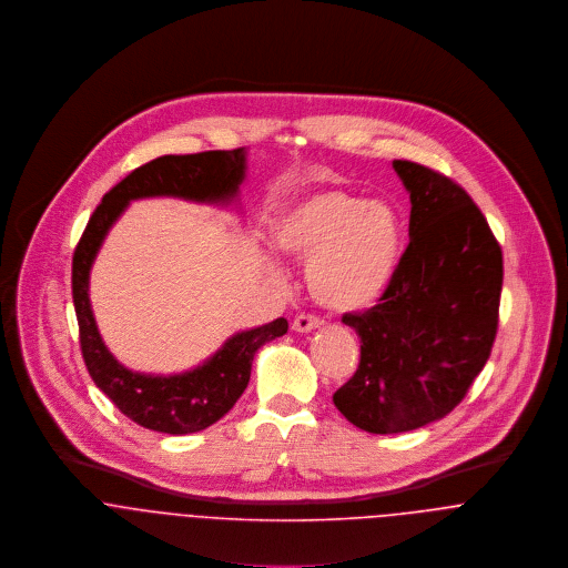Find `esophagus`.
I'll list each match as a JSON object with an SVG mask.
<instances>
[{
  "mask_svg": "<svg viewBox=\"0 0 568 568\" xmlns=\"http://www.w3.org/2000/svg\"><path fill=\"white\" fill-rule=\"evenodd\" d=\"M322 324L324 322L320 317H315V315H297L293 320V329L295 332H311V329H315V327H320Z\"/></svg>",
  "mask_w": 568,
  "mask_h": 568,
  "instance_id": "1",
  "label": "esophagus"
}]
</instances>
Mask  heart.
<instances>
[{"label": "heart", "mask_w": 568, "mask_h": 568, "mask_svg": "<svg viewBox=\"0 0 568 568\" xmlns=\"http://www.w3.org/2000/svg\"><path fill=\"white\" fill-rule=\"evenodd\" d=\"M273 244L308 260L306 282L324 308L354 313L392 284L403 255V223L385 203L329 187L293 203L273 225Z\"/></svg>", "instance_id": "heart-1"}]
</instances>
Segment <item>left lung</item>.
Here are the masks:
<instances>
[{
	"instance_id": "1",
	"label": "left lung",
	"mask_w": 568,
	"mask_h": 568,
	"mask_svg": "<svg viewBox=\"0 0 568 568\" xmlns=\"http://www.w3.org/2000/svg\"><path fill=\"white\" fill-rule=\"evenodd\" d=\"M410 196L405 253L367 311L345 313L361 363L332 396L358 428H419L459 405L486 367L503 288V251L470 194L450 176L396 160Z\"/></svg>"
}]
</instances>
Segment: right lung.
<instances>
[{
  "instance_id": "1",
  "label": "right lung",
  "mask_w": 568,
  "mask_h": 568,
  "mask_svg": "<svg viewBox=\"0 0 568 568\" xmlns=\"http://www.w3.org/2000/svg\"><path fill=\"white\" fill-rule=\"evenodd\" d=\"M244 176V151H205L163 155L135 168L113 185L91 214L72 260V297L79 320L82 358L95 387L135 424L170 433H196L219 422L243 396L255 352L286 334L284 317L234 334L212 358L192 372L151 376L122 367L104 347L89 304V268L109 227L129 201L144 196H179L190 201H230Z\"/></svg>"
}]
</instances>
